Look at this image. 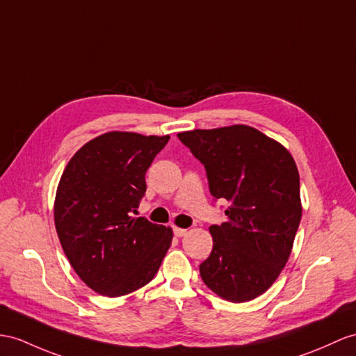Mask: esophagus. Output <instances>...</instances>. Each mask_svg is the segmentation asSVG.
I'll return each instance as SVG.
<instances>
[{
  "label": "esophagus",
  "mask_w": 356,
  "mask_h": 356,
  "mask_svg": "<svg viewBox=\"0 0 356 356\" xmlns=\"http://www.w3.org/2000/svg\"><path fill=\"white\" fill-rule=\"evenodd\" d=\"M173 234H175V237H184L187 234V229H183V228H173Z\"/></svg>",
  "instance_id": "34e87169"
}]
</instances>
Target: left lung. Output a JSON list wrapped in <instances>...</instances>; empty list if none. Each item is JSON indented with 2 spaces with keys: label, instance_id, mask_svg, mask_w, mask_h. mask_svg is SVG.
I'll use <instances>...</instances> for the list:
<instances>
[{
  "label": "left lung",
  "instance_id": "1",
  "mask_svg": "<svg viewBox=\"0 0 356 356\" xmlns=\"http://www.w3.org/2000/svg\"><path fill=\"white\" fill-rule=\"evenodd\" d=\"M204 164L214 199H227L228 222L211 225L213 250L199 266L205 285L248 302L276 281L291 254L300 218L299 172L291 154L248 125L179 133Z\"/></svg>",
  "mask_w": 356,
  "mask_h": 356
}]
</instances>
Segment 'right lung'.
Listing matches in <instances>:
<instances>
[{
	"label": "right lung",
	"instance_id": "add662e5",
	"mask_svg": "<svg viewBox=\"0 0 356 356\" xmlns=\"http://www.w3.org/2000/svg\"><path fill=\"white\" fill-rule=\"evenodd\" d=\"M169 136L111 131L75 152L56 193L54 222L65 255L93 291L133 293L159 272L172 229L134 218L145 173Z\"/></svg>",
	"mask_w": 356,
	"mask_h": 356
}]
</instances>
